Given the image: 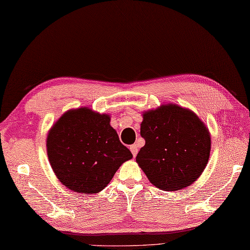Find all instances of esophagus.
Instances as JSON below:
<instances>
[{"label": "esophagus", "mask_w": 250, "mask_h": 250, "mask_svg": "<svg viewBox=\"0 0 250 250\" xmlns=\"http://www.w3.org/2000/svg\"><path fill=\"white\" fill-rule=\"evenodd\" d=\"M129 149H130V151H131V153H132V155H134V157L137 155V153H138V146L137 145H131L130 146H129Z\"/></svg>", "instance_id": "34e87169"}]
</instances>
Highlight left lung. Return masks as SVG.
Listing matches in <instances>:
<instances>
[{
	"label": "left lung",
	"mask_w": 250,
	"mask_h": 250,
	"mask_svg": "<svg viewBox=\"0 0 250 250\" xmlns=\"http://www.w3.org/2000/svg\"><path fill=\"white\" fill-rule=\"evenodd\" d=\"M140 135L146 140L136 156L149 181L163 191L191 186L205 169L210 132L190 109L175 104L145 111Z\"/></svg>",
	"instance_id": "obj_1"
}]
</instances>
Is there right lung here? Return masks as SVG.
I'll return each instance as SVG.
<instances>
[{
	"mask_svg": "<svg viewBox=\"0 0 250 250\" xmlns=\"http://www.w3.org/2000/svg\"><path fill=\"white\" fill-rule=\"evenodd\" d=\"M110 121V114L82 106L64 112L50 127L48 161L56 177L69 190L99 193L120 166L132 159Z\"/></svg>",
	"mask_w": 250,
	"mask_h": 250,
	"instance_id": "1",
	"label": "right lung"
}]
</instances>
